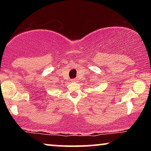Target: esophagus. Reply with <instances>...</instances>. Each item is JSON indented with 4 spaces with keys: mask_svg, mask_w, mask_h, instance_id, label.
I'll return each instance as SVG.
<instances>
[{
    "mask_svg": "<svg viewBox=\"0 0 151 151\" xmlns=\"http://www.w3.org/2000/svg\"><path fill=\"white\" fill-rule=\"evenodd\" d=\"M71 82H75V83H76V82H78V80L77 79H72L71 80Z\"/></svg>",
    "mask_w": 151,
    "mask_h": 151,
    "instance_id": "esophagus-1",
    "label": "esophagus"
}]
</instances>
